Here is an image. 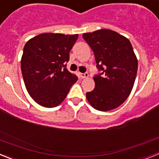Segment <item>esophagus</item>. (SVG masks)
Returning a JSON list of instances; mask_svg holds the SVG:
<instances>
[{
  "mask_svg": "<svg viewBox=\"0 0 159 159\" xmlns=\"http://www.w3.org/2000/svg\"><path fill=\"white\" fill-rule=\"evenodd\" d=\"M79 75H80V78H82V79L88 78V76H89L88 73H80Z\"/></svg>",
  "mask_w": 159,
  "mask_h": 159,
  "instance_id": "esophagus-1",
  "label": "esophagus"
}]
</instances>
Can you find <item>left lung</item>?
<instances>
[{"label": "left lung", "instance_id": "obj_1", "mask_svg": "<svg viewBox=\"0 0 159 159\" xmlns=\"http://www.w3.org/2000/svg\"><path fill=\"white\" fill-rule=\"evenodd\" d=\"M92 48L97 67L95 87L86 94L92 107L98 111L116 109L126 101L134 87L138 60L130 40L110 29H99L83 35Z\"/></svg>", "mask_w": 159, "mask_h": 159}]
</instances>
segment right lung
<instances>
[{"label": "right lung", "mask_w": 159, "mask_h": 159, "mask_svg": "<svg viewBox=\"0 0 159 159\" xmlns=\"http://www.w3.org/2000/svg\"><path fill=\"white\" fill-rule=\"evenodd\" d=\"M78 36L47 32L25 43L20 60L24 82L29 95L40 106L60 105L78 80L66 67Z\"/></svg>", "instance_id": "1"}]
</instances>
